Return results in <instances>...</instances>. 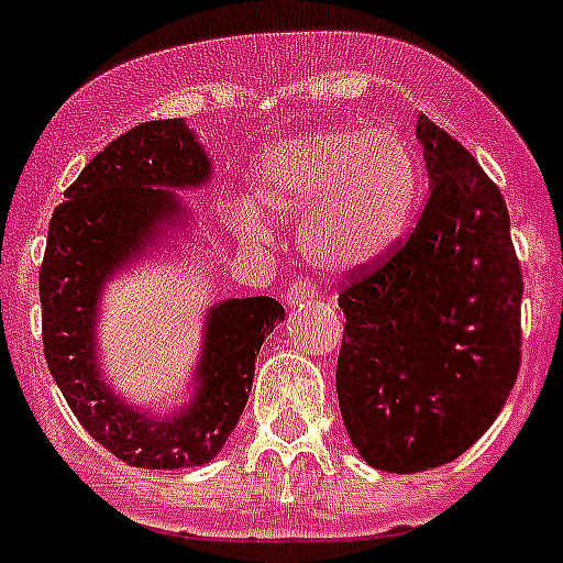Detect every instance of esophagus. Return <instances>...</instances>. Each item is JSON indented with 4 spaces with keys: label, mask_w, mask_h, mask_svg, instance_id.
I'll list each match as a JSON object with an SVG mask.
<instances>
[{
    "label": "esophagus",
    "mask_w": 563,
    "mask_h": 563,
    "mask_svg": "<svg viewBox=\"0 0 563 563\" xmlns=\"http://www.w3.org/2000/svg\"><path fill=\"white\" fill-rule=\"evenodd\" d=\"M318 289H316V283L307 280V277H295V280L289 283V291H286V303H303V300L309 298H316Z\"/></svg>",
    "instance_id": "obj_1"
}]
</instances>
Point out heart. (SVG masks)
<instances>
[{
    "label": "heart",
    "instance_id": "1",
    "mask_svg": "<svg viewBox=\"0 0 563 563\" xmlns=\"http://www.w3.org/2000/svg\"><path fill=\"white\" fill-rule=\"evenodd\" d=\"M254 198L277 216H303V254L330 272L374 263L400 236L418 198V163L391 128L324 131L263 154ZM245 236H263L251 210L236 212Z\"/></svg>",
    "mask_w": 563,
    "mask_h": 563
}]
</instances>
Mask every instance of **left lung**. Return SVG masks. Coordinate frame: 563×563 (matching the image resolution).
<instances>
[{"instance_id": "8db88e82", "label": "left lung", "mask_w": 563, "mask_h": 563, "mask_svg": "<svg viewBox=\"0 0 563 563\" xmlns=\"http://www.w3.org/2000/svg\"><path fill=\"white\" fill-rule=\"evenodd\" d=\"M418 140L432 180L418 224L339 289L344 427L388 473L429 471L479 441L515 388L523 335L506 198L423 113Z\"/></svg>"}]
</instances>
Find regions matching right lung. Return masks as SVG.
I'll return each mask as SVG.
<instances>
[{
  "label": "right lung",
  "mask_w": 563,
  "mask_h": 563,
  "mask_svg": "<svg viewBox=\"0 0 563 563\" xmlns=\"http://www.w3.org/2000/svg\"><path fill=\"white\" fill-rule=\"evenodd\" d=\"M210 161L180 119L131 128L92 157L48 221L40 263L43 353L81 427L131 467L178 471L216 459L245 409L260 344L283 321L274 298L224 300L210 312L201 391L175 418L148 420L99 379L96 303L101 283L178 210L172 187H195Z\"/></svg>",
  "instance_id": "add662e5"
}]
</instances>
